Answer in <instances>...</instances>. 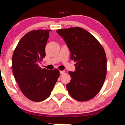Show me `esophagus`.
Here are the masks:
<instances>
[{
	"label": "esophagus",
	"mask_w": 125,
	"mask_h": 125,
	"mask_svg": "<svg viewBox=\"0 0 125 125\" xmlns=\"http://www.w3.org/2000/svg\"><path fill=\"white\" fill-rule=\"evenodd\" d=\"M65 73V71L64 70L60 71V74H62V73Z\"/></svg>",
	"instance_id": "obj_1"
}]
</instances>
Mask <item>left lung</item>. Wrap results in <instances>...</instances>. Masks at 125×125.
I'll use <instances>...</instances> for the list:
<instances>
[{
    "label": "left lung",
    "mask_w": 125,
    "mask_h": 125,
    "mask_svg": "<svg viewBox=\"0 0 125 125\" xmlns=\"http://www.w3.org/2000/svg\"><path fill=\"white\" fill-rule=\"evenodd\" d=\"M70 50L75 62V72L66 89L70 96L79 101L91 100L100 91L105 80L107 60L103 46L93 35L83 28L75 27L59 29Z\"/></svg>",
    "instance_id": "1"
}]
</instances>
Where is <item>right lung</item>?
Wrapping results in <instances>:
<instances>
[{
	"mask_svg": "<svg viewBox=\"0 0 125 125\" xmlns=\"http://www.w3.org/2000/svg\"><path fill=\"white\" fill-rule=\"evenodd\" d=\"M50 30H32L22 37L14 51L12 69L22 94L30 100L44 101L50 96L60 73L42 69L38 63L45 56Z\"/></svg>",
	"mask_w": 125,
	"mask_h": 125,
	"instance_id": "obj_1",
	"label": "right lung"
}]
</instances>
